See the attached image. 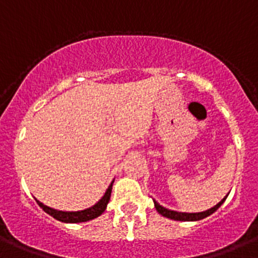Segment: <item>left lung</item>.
<instances>
[{
  "mask_svg": "<svg viewBox=\"0 0 258 258\" xmlns=\"http://www.w3.org/2000/svg\"><path fill=\"white\" fill-rule=\"evenodd\" d=\"M228 196L224 197L219 204H216L214 208L209 209L206 211H202V213H178V211H173V210H168V209L163 208L162 205H159L158 202L154 200V205H155L156 211H158L160 215L165 216L168 219H173V220H179V221H197V220H201V219H205L208 218L209 215H211L213 213H215L221 205H223V202L225 201Z\"/></svg>",
  "mask_w": 258,
  "mask_h": 258,
  "instance_id": "obj_1",
  "label": "left lung"
}]
</instances>
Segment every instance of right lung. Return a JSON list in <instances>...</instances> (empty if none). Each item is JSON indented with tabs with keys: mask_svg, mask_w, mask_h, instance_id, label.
<instances>
[{
	"mask_svg": "<svg viewBox=\"0 0 258 258\" xmlns=\"http://www.w3.org/2000/svg\"><path fill=\"white\" fill-rule=\"evenodd\" d=\"M113 182L109 184V187L107 188L105 191L104 196L99 200V201L96 202L95 205L91 206V208L85 209V210H81V211H59V210H54V209H50L48 206L43 205L42 202L37 201L38 205L43 209L47 214H49L50 216H53L54 219L57 220L62 221V223H84V221H89V220H93V219L98 218V216L102 215L104 213L105 208H107L108 202L110 200V194H112V186H113Z\"/></svg>",
	"mask_w": 258,
	"mask_h": 258,
	"instance_id": "right-lung-1",
	"label": "right lung"
}]
</instances>
